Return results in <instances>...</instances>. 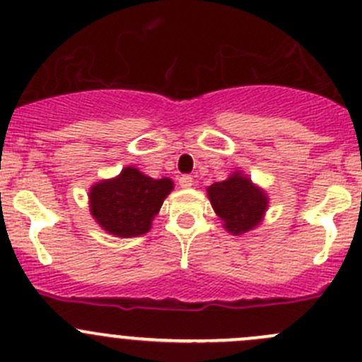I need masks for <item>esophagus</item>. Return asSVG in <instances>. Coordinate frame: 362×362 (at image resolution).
<instances>
[{"instance_id": "esophagus-1", "label": "esophagus", "mask_w": 362, "mask_h": 362, "mask_svg": "<svg viewBox=\"0 0 362 362\" xmlns=\"http://www.w3.org/2000/svg\"><path fill=\"white\" fill-rule=\"evenodd\" d=\"M180 185H181V188H189V186L193 185V177L192 176H181Z\"/></svg>"}]
</instances>
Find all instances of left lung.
Returning <instances> with one entry per match:
<instances>
[{
  "mask_svg": "<svg viewBox=\"0 0 362 362\" xmlns=\"http://www.w3.org/2000/svg\"><path fill=\"white\" fill-rule=\"evenodd\" d=\"M207 199L225 230L241 235L262 223L269 195L243 170H234L225 181L207 186Z\"/></svg>",
  "mask_w": 362,
  "mask_h": 362,
  "instance_id": "left-lung-1",
  "label": "left lung"
}]
</instances>
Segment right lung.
Instances as JSON below:
<instances>
[{
    "instance_id": "add662e5",
    "label": "right lung",
    "mask_w": 362,
    "mask_h": 362,
    "mask_svg": "<svg viewBox=\"0 0 362 362\" xmlns=\"http://www.w3.org/2000/svg\"><path fill=\"white\" fill-rule=\"evenodd\" d=\"M174 189L169 177L153 180L128 165L110 180L89 188V213L96 223L116 238H137L151 228L163 200Z\"/></svg>"
}]
</instances>
